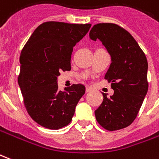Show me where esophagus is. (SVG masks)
Returning <instances> with one entry per match:
<instances>
[{
  "instance_id": "34e87169",
  "label": "esophagus",
  "mask_w": 159,
  "mask_h": 159,
  "mask_svg": "<svg viewBox=\"0 0 159 159\" xmlns=\"http://www.w3.org/2000/svg\"><path fill=\"white\" fill-rule=\"evenodd\" d=\"M93 87H90V86L86 87V92H87V93H89V92H91V91H93Z\"/></svg>"
}]
</instances>
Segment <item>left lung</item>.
Returning <instances> with one entry per match:
<instances>
[{
    "instance_id": "8db88e82",
    "label": "left lung",
    "mask_w": 159,
    "mask_h": 159,
    "mask_svg": "<svg viewBox=\"0 0 159 159\" xmlns=\"http://www.w3.org/2000/svg\"><path fill=\"white\" fill-rule=\"evenodd\" d=\"M89 37L102 42L111 60L105 79L114 93L110 98L102 93L103 102L94 111L97 122L109 131L126 128L136 118L148 90L147 57L131 34L115 24H97Z\"/></svg>"
}]
</instances>
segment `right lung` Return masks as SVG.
Wrapping results in <instances>:
<instances>
[{
    "label": "right lung",
    "instance_id": "right-lung-1",
    "mask_svg": "<svg viewBox=\"0 0 159 159\" xmlns=\"http://www.w3.org/2000/svg\"><path fill=\"white\" fill-rule=\"evenodd\" d=\"M91 25L45 22L24 47L18 82L29 115L41 126L59 129L72 119L85 86L73 84L58 89L60 71L70 70L73 47L89 32Z\"/></svg>",
    "mask_w": 159,
    "mask_h": 159
}]
</instances>
